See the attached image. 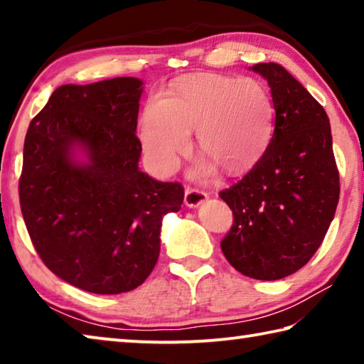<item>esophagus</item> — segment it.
Segmentation results:
<instances>
[{"instance_id":"1","label":"esophagus","mask_w":364,"mask_h":364,"mask_svg":"<svg viewBox=\"0 0 364 364\" xmlns=\"http://www.w3.org/2000/svg\"><path fill=\"white\" fill-rule=\"evenodd\" d=\"M207 197L208 194L205 191L196 189V188H186V193H184V204H186L189 208H196L199 207Z\"/></svg>"}]
</instances>
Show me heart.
Here are the masks:
<instances>
[{"instance_id":"1","label":"heart","mask_w":364,"mask_h":364,"mask_svg":"<svg viewBox=\"0 0 364 364\" xmlns=\"http://www.w3.org/2000/svg\"><path fill=\"white\" fill-rule=\"evenodd\" d=\"M274 104L269 91L254 78L196 75L154 97L144 109L141 143L154 168L164 175L176 170L189 149V133L207 159L197 168L210 175L217 167L239 175L262 159L273 136Z\"/></svg>"}]
</instances>
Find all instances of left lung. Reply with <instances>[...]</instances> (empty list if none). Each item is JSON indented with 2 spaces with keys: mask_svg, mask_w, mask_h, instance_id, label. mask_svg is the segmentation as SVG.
I'll use <instances>...</instances> for the list:
<instances>
[{
  "mask_svg": "<svg viewBox=\"0 0 364 364\" xmlns=\"http://www.w3.org/2000/svg\"><path fill=\"white\" fill-rule=\"evenodd\" d=\"M271 88L274 133L254 168L220 191L232 210L221 250L249 278L276 281L315 255L334 218L341 183L326 110L284 67H252Z\"/></svg>",
  "mask_w": 364,
  "mask_h": 364,
  "instance_id": "8db88e82",
  "label": "left lung"
}]
</instances>
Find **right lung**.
<instances>
[{
    "instance_id": "right-lung-1",
    "label": "right lung",
    "mask_w": 364,
    "mask_h": 364,
    "mask_svg": "<svg viewBox=\"0 0 364 364\" xmlns=\"http://www.w3.org/2000/svg\"><path fill=\"white\" fill-rule=\"evenodd\" d=\"M141 85L120 77L59 86L23 143L19 199L28 236L54 274L86 292L143 284L157 263L164 215L183 204L181 183L138 168ZM75 144L90 164L73 162Z\"/></svg>"
}]
</instances>
